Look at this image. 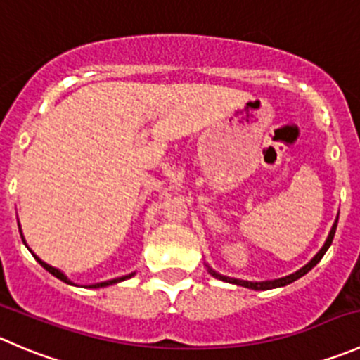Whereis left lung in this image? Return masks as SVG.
<instances>
[{"label":"left lung","instance_id":"obj_1","mask_svg":"<svg viewBox=\"0 0 360 360\" xmlns=\"http://www.w3.org/2000/svg\"><path fill=\"white\" fill-rule=\"evenodd\" d=\"M336 226H338V219H336V222H334L333 229H330L329 236H327L326 243H323V247L320 248V252H319V254H316L315 257H313L311 261H309L308 264L304 266V268H301L300 271L292 273V275L285 276V278H278V280H269V282H247V280H238V278H229V276H222V275H219V273H215V271H213L212 268H208V271H210V275H212V276H215V278H219V280H222V282L236 283V285L247 287V289H254V290H268V289H276V287L289 285V283L296 282L297 278H301V276H304L306 273L309 271V269H311V268H315V266L319 264V262H320V259L323 257V254H326V252H327V248H329V247H330V243H333L334 233H336Z\"/></svg>","mask_w":360,"mask_h":360}]
</instances>
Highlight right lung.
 I'll list each match as a JSON object with an SVG mask.
<instances>
[{"label": "right lung", "mask_w": 360, "mask_h": 360, "mask_svg": "<svg viewBox=\"0 0 360 360\" xmlns=\"http://www.w3.org/2000/svg\"><path fill=\"white\" fill-rule=\"evenodd\" d=\"M20 236H22V233H20ZM22 241H24V240H22ZM34 259H37V261H38V262H40V264H41V266H44V268H45V269H47V271H49V273H51V275H54V276H56V278L63 280V282H66V283H71V282H70V280H68V278H66V276H64V275H63V273H60V271H59V269H56V268H52V266H49V264H47V262H44V261H41V259H38V257H37V255H34ZM131 276H133V275H127V276H122V278L108 280V282H101V283H96V285H91V287H92V289H99V287L113 285V283H119V282H122V280H126V278H131Z\"/></svg>", "instance_id": "right-lung-1"}]
</instances>
